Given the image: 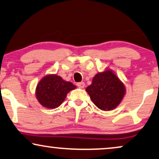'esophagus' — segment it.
I'll list each match as a JSON object with an SVG mask.
<instances>
[{
  "mask_svg": "<svg viewBox=\"0 0 159 159\" xmlns=\"http://www.w3.org/2000/svg\"><path fill=\"white\" fill-rule=\"evenodd\" d=\"M77 86H78L79 88H84V86H85V84H84V82H79V83L77 84Z\"/></svg>",
  "mask_w": 159,
  "mask_h": 159,
  "instance_id": "esophagus-1",
  "label": "esophagus"
}]
</instances>
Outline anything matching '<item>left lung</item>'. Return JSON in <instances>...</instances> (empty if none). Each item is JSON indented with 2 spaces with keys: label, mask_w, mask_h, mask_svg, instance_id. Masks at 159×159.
I'll use <instances>...</instances> for the list:
<instances>
[{
  "label": "left lung",
  "mask_w": 159,
  "mask_h": 159,
  "mask_svg": "<svg viewBox=\"0 0 159 159\" xmlns=\"http://www.w3.org/2000/svg\"><path fill=\"white\" fill-rule=\"evenodd\" d=\"M86 91L94 105L103 111H111L120 103L125 87L111 70L96 74Z\"/></svg>",
  "instance_id": "1"
}]
</instances>
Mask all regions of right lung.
<instances>
[{"label":"right lung","instance_id":"add662e5","mask_svg":"<svg viewBox=\"0 0 159 159\" xmlns=\"http://www.w3.org/2000/svg\"><path fill=\"white\" fill-rule=\"evenodd\" d=\"M76 86L66 81L59 75H48L41 79L36 88V97L44 107L55 108L65 100L67 93Z\"/></svg>","mask_w":159,"mask_h":159}]
</instances>
